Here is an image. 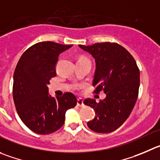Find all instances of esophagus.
<instances>
[{
  "label": "esophagus",
  "mask_w": 160,
  "mask_h": 160,
  "mask_svg": "<svg viewBox=\"0 0 160 160\" xmlns=\"http://www.w3.org/2000/svg\"><path fill=\"white\" fill-rule=\"evenodd\" d=\"M77 105L78 106V107H80V108L83 107V106L85 105L84 103H83V100H82V99H81V98L78 99V100H77Z\"/></svg>",
  "instance_id": "obj_1"
}]
</instances>
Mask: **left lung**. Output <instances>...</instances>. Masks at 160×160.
I'll list each match as a JSON object with an SVG mask.
<instances>
[{
  "mask_svg": "<svg viewBox=\"0 0 160 160\" xmlns=\"http://www.w3.org/2000/svg\"><path fill=\"white\" fill-rule=\"evenodd\" d=\"M95 60L92 86L94 92L104 91L106 97L97 103L86 99L84 104L95 111L96 116L87 122L90 130L108 133L117 130L128 118L136 104L140 86V71L133 56L116 43L103 42L78 45Z\"/></svg>",
  "mask_w": 160,
  "mask_h": 160,
  "instance_id": "obj_1",
  "label": "left lung"
}]
</instances>
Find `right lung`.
<instances>
[{
  "mask_svg": "<svg viewBox=\"0 0 160 160\" xmlns=\"http://www.w3.org/2000/svg\"><path fill=\"white\" fill-rule=\"evenodd\" d=\"M72 47L52 42H39L26 50L13 75V99L22 122L38 134H49L64 123L65 114L77 104L71 92L52 97L48 85L56 75L60 53Z\"/></svg>",
  "mask_w": 160,
  "mask_h": 160,
  "instance_id": "1",
  "label": "right lung"
}]
</instances>
